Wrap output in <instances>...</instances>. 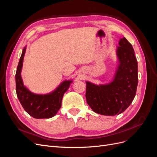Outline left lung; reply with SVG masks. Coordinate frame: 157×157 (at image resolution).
I'll return each instance as SVG.
<instances>
[{
    "instance_id": "1",
    "label": "left lung",
    "mask_w": 157,
    "mask_h": 157,
    "mask_svg": "<svg viewBox=\"0 0 157 157\" xmlns=\"http://www.w3.org/2000/svg\"><path fill=\"white\" fill-rule=\"evenodd\" d=\"M119 46L117 50L119 65L113 81L99 86L86 82L87 103L100 115H119L130 106L136 94L138 76L134 48L125 38L120 40Z\"/></svg>"
}]
</instances>
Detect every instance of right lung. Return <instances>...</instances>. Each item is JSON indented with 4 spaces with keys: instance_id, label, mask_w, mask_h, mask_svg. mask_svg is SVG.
Masks as SVG:
<instances>
[{
    "instance_id": "add662e5",
    "label": "right lung",
    "mask_w": 157,
    "mask_h": 157,
    "mask_svg": "<svg viewBox=\"0 0 157 157\" xmlns=\"http://www.w3.org/2000/svg\"><path fill=\"white\" fill-rule=\"evenodd\" d=\"M26 48L23 50L16 73V90L17 96L25 111L35 118H49L54 117L61 106L64 93L68 90L71 80L63 82L51 94L39 95L31 93L23 84L21 77L23 58Z\"/></svg>"
}]
</instances>
